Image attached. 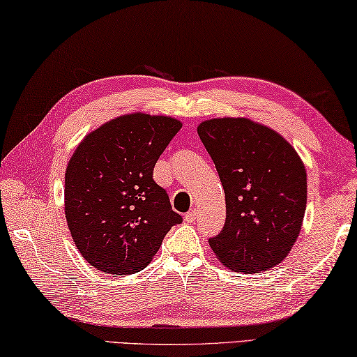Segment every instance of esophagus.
<instances>
[{"instance_id":"esophagus-1","label":"esophagus","mask_w":357,"mask_h":357,"mask_svg":"<svg viewBox=\"0 0 357 357\" xmlns=\"http://www.w3.org/2000/svg\"><path fill=\"white\" fill-rule=\"evenodd\" d=\"M197 210H191V211H188V213L185 215V221L188 222V224H192L196 221V218H197Z\"/></svg>"}]
</instances>
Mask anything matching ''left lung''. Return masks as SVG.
Here are the masks:
<instances>
[{"instance_id":"1","label":"left lung","mask_w":357,"mask_h":357,"mask_svg":"<svg viewBox=\"0 0 357 357\" xmlns=\"http://www.w3.org/2000/svg\"><path fill=\"white\" fill-rule=\"evenodd\" d=\"M197 135L226 195V224L210 248L236 273L279 265L301 232L307 204L303 160L278 131L246 117L204 121Z\"/></svg>"}]
</instances>
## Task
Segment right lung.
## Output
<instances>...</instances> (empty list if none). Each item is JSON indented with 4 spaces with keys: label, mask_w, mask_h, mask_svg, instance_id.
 <instances>
[{
    "label": "right lung",
    "mask_w": 357,
    "mask_h": 357,
    "mask_svg": "<svg viewBox=\"0 0 357 357\" xmlns=\"http://www.w3.org/2000/svg\"><path fill=\"white\" fill-rule=\"evenodd\" d=\"M182 128L169 116H119L84 136L66 169L64 210L75 246L97 270L146 268L182 216L155 183L153 167Z\"/></svg>",
    "instance_id": "right-lung-1"
}]
</instances>
